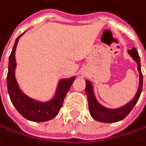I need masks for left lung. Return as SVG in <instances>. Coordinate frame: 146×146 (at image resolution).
<instances>
[{"instance_id": "1", "label": "left lung", "mask_w": 146, "mask_h": 146, "mask_svg": "<svg viewBox=\"0 0 146 146\" xmlns=\"http://www.w3.org/2000/svg\"><path fill=\"white\" fill-rule=\"evenodd\" d=\"M127 53L131 55V57L136 61L137 67L139 74V88L136 92V95L134 98L127 104L123 105L122 107H120L118 109H109L102 104H100L94 94L93 92V86L92 83L89 80H86V94L87 96L88 99V105H89V110L91 113V115L93 119H95L98 121L104 122V123H112L116 122L123 120L133 109L135 104H137L141 92L143 88V75L141 72V66H140V58L139 55L138 51L136 48H133L129 50H127Z\"/></svg>"}]
</instances>
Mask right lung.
Instances as JSON below:
<instances>
[{"mask_svg": "<svg viewBox=\"0 0 146 146\" xmlns=\"http://www.w3.org/2000/svg\"><path fill=\"white\" fill-rule=\"evenodd\" d=\"M24 33L16 38L13 50L9 56L8 72L7 76L8 94L12 104L23 117L31 121H47L58 115L60 108L62 107L64 98L76 77L74 76L69 79H63L60 80L54 98L48 102H39L26 96L19 89L15 78V50L19 39Z\"/></svg>", "mask_w": 146, "mask_h": 146, "instance_id": "add662e5", "label": "right lung"}]
</instances>
